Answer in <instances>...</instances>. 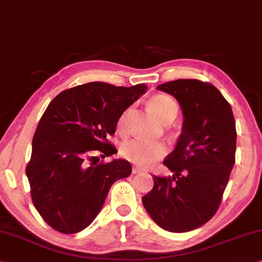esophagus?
Instances as JSON below:
<instances>
[{
    "instance_id": "34e87169",
    "label": "esophagus",
    "mask_w": 262,
    "mask_h": 262,
    "mask_svg": "<svg viewBox=\"0 0 262 262\" xmlns=\"http://www.w3.org/2000/svg\"><path fill=\"white\" fill-rule=\"evenodd\" d=\"M143 171H144V170L142 168H139V166H137V165L132 166V173H140Z\"/></svg>"
}]
</instances>
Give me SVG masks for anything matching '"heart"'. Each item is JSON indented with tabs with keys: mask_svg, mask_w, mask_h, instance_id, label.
<instances>
[{
	"mask_svg": "<svg viewBox=\"0 0 262 262\" xmlns=\"http://www.w3.org/2000/svg\"><path fill=\"white\" fill-rule=\"evenodd\" d=\"M149 107L163 123L175 118L178 111L176 101L164 94H156L151 97L149 99ZM128 112L130 110L125 111L119 118V127H123L125 125ZM166 154H168V146L163 142H150V140L135 138L126 140L120 146V155L123 158L142 166L154 164Z\"/></svg>",
	"mask_w": 262,
	"mask_h": 262,
	"instance_id": "b5f03b06",
	"label": "heart"
}]
</instances>
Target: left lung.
I'll return each instance as SVG.
<instances>
[{
  "instance_id": "obj_1",
  "label": "left lung",
  "mask_w": 262,
  "mask_h": 262,
  "mask_svg": "<svg viewBox=\"0 0 262 262\" xmlns=\"http://www.w3.org/2000/svg\"><path fill=\"white\" fill-rule=\"evenodd\" d=\"M157 90L176 98L184 120L175 150L163 162L173 175L154 176L142 202L161 228L190 232L215 215L228 184L236 151L233 111L209 82L178 79Z\"/></svg>"
}]
</instances>
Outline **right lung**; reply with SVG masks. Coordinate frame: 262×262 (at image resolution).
Here are the masks:
<instances>
[{"label":"right lung","mask_w":262,"mask_h":262,"mask_svg":"<svg viewBox=\"0 0 262 262\" xmlns=\"http://www.w3.org/2000/svg\"><path fill=\"white\" fill-rule=\"evenodd\" d=\"M146 89L94 81L63 91L47 106L26 173L34 207L53 229L81 232L99 214L112 184L131 175L125 159L98 163L96 155L105 158L117 152L107 137Z\"/></svg>","instance_id":"add662e5"}]
</instances>
